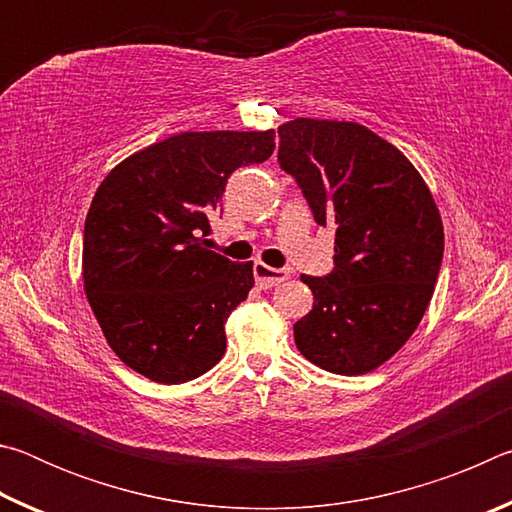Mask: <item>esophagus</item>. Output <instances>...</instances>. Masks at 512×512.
<instances>
[{
    "mask_svg": "<svg viewBox=\"0 0 512 512\" xmlns=\"http://www.w3.org/2000/svg\"><path fill=\"white\" fill-rule=\"evenodd\" d=\"M253 273H255V282L262 289L277 287V284H280V282L289 280V275H291L287 268H273V266H266L264 262H257L253 266Z\"/></svg>",
    "mask_w": 512,
    "mask_h": 512,
    "instance_id": "1",
    "label": "esophagus"
}]
</instances>
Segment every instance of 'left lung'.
<instances>
[{
	"mask_svg": "<svg viewBox=\"0 0 512 512\" xmlns=\"http://www.w3.org/2000/svg\"><path fill=\"white\" fill-rule=\"evenodd\" d=\"M280 167L314 219L334 228V271L302 275L314 307L293 325L300 354L334 375H366L418 329L445 250L427 183L391 142L354 121L298 117L277 128Z\"/></svg>",
	"mask_w": 512,
	"mask_h": 512,
	"instance_id": "1",
	"label": "left lung"
}]
</instances>
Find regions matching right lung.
<instances>
[{
  "mask_svg": "<svg viewBox=\"0 0 512 512\" xmlns=\"http://www.w3.org/2000/svg\"><path fill=\"white\" fill-rule=\"evenodd\" d=\"M275 131L180 133L128 155L92 198L83 287L112 352L158 384H183L225 352V318L253 262L207 248L232 171L271 158Z\"/></svg>",
  "mask_w": 512,
  "mask_h": 512,
  "instance_id": "add662e5",
  "label": "right lung"
}]
</instances>
